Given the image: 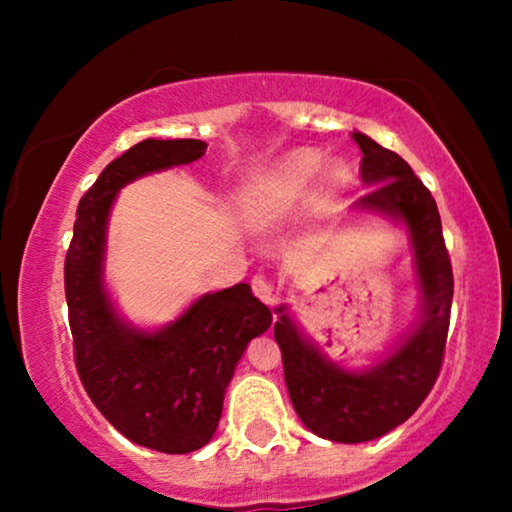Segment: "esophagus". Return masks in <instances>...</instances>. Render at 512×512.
Segmentation results:
<instances>
[{
  "label": "esophagus",
  "instance_id": "34e87169",
  "mask_svg": "<svg viewBox=\"0 0 512 512\" xmlns=\"http://www.w3.org/2000/svg\"><path fill=\"white\" fill-rule=\"evenodd\" d=\"M251 289H254L256 296L261 298L265 305H270V307H272V305L277 303V296H275V284H272L268 277L256 275L254 279H251Z\"/></svg>",
  "mask_w": 512,
  "mask_h": 512
}]
</instances>
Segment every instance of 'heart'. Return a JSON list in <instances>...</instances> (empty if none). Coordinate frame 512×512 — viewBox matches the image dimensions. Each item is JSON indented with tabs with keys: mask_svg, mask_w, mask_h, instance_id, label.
Returning a JSON list of instances; mask_svg holds the SVG:
<instances>
[{
	"mask_svg": "<svg viewBox=\"0 0 512 512\" xmlns=\"http://www.w3.org/2000/svg\"><path fill=\"white\" fill-rule=\"evenodd\" d=\"M321 170V153L312 149H303L286 156L277 163L258 184L251 188L249 195V216L251 221L270 226L286 219L310 200L314 181ZM349 179V167L342 163L328 165L321 174V184L326 191H338Z\"/></svg>",
	"mask_w": 512,
	"mask_h": 512,
	"instance_id": "b5f03b06",
	"label": "heart"
}]
</instances>
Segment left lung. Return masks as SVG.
Here are the masks:
<instances>
[{"mask_svg": "<svg viewBox=\"0 0 512 512\" xmlns=\"http://www.w3.org/2000/svg\"><path fill=\"white\" fill-rule=\"evenodd\" d=\"M359 144L361 179L373 188L356 207L408 223L424 317L398 352L368 373H345L300 338L284 307H277L275 338L284 380L298 417L312 433L338 443H366L403 424L436 384L445 359L454 277L436 200L398 153L352 132Z\"/></svg>", "mask_w": 512, "mask_h": 512, "instance_id": "8db88e82", "label": "left lung"}]
</instances>
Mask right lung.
<instances>
[{
    "mask_svg": "<svg viewBox=\"0 0 512 512\" xmlns=\"http://www.w3.org/2000/svg\"><path fill=\"white\" fill-rule=\"evenodd\" d=\"M200 139H144L104 167L76 207L65 256L74 363L83 389L132 443L165 454L200 450L221 419L223 394L251 338L272 312L249 284L207 293L158 333L118 321L102 289L107 216L118 188L142 174L202 158Z\"/></svg>",
    "mask_w": 512,
    "mask_h": 512,
    "instance_id": "obj_1",
    "label": "right lung"
}]
</instances>
